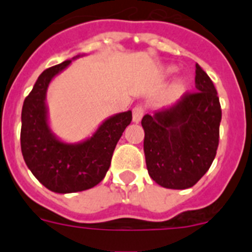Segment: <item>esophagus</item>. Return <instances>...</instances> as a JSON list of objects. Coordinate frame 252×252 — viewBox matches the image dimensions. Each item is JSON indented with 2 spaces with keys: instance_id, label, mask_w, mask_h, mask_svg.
Wrapping results in <instances>:
<instances>
[{
  "instance_id": "1",
  "label": "esophagus",
  "mask_w": 252,
  "mask_h": 252,
  "mask_svg": "<svg viewBox=\"0 0 252 252\" xmlns=\"http://www.w3.org/2000/svg\"><path fill=\"white\" fill-rule=\"evenodd\" d=\"M142 116H144V107L141 106H136L133 107L132 110V121L133 122H140L142 119Z\"/></svg>"
}]
</instances>
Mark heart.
Returning <instances> with one entry per match:
<instances>
[{
	"instance_id": "b5f03b06",
	"label": "heart",
	"mask_w": 252,
	"mask_h": 252,
	"mask_svg": "<svg viewBox=\"0 0 252 252\" xmlns=\"http://www.w3.org/2000/svg\"><path fill=\"white\" fill-rule=\"evenodd\" d=\"M175 72V68L174 66H166L164 70H162V75L164 77H169V75H171L173 73ZM184 88H186V81L184 79H178L177 82L174 83V87H173V91H174V93H177V94H179V93H182L184 91Z\"/></svg>"
}]
</instances>
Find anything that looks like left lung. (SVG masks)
Returning <instances> with one entry per match:
<instances>
[{"instance_id":"1","label":"left lung","mask_w":252,"mask_h":252,"mask_svg":"<svg viewBox=\"0 0 252 252\" xmlns=\"http://www.w3.org/2000/svg\"><path fill=\"white\" fill-rule=\"evenodd\" d=\"M195 88L168 108L142 117L144 153L151 179L169 189H187L201 179L218 148L222 111L211 78L195 64Z\"/></svg>"}]
</instances>
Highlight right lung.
Listing matches in <instances>:
<instances>
[{
	"label": "right lung",
	"mask_w": 252,
	"mask_h": 252,
	"mask_svg": "<svg viewBox=\"0 0 252 252\" xmlns=\"http://www.w3.org/2000/svg\"><path fill=\"white\" fill-rule=\"evenodd\" d=\"M44 70L24 101L21 112V151L26 165L45 188L55 193H74L93 188L110 169L113 151L132 112L116 113L104 120L93 135L83 141L65 142L49 125L46 92L53 78L72 60Z\"/></svg>",
	"instance_id": "1"
}]
</instances>
